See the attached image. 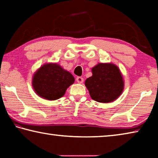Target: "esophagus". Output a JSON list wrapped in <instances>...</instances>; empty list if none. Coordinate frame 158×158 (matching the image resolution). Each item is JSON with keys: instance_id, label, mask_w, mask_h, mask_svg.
<instances>
[{"instance_id": "obj_1", "label": "esophagus", "mask_w": 158, "mask_h": 158, "mask_svg": "<svg viewBox=\"0 0 158 158\" xmlns=\"http://www.w3.org/2000/svg\"><path fill=\"white\" fill-rule=\"evenodd\" d=\"M76 81H77V83H79V84H82V83L84 82V79L81 77H77L76 79Z\"/></svg>"}]
</instances>
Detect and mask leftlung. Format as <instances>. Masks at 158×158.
I'll return each mask as SVG.
<instances>
[{"mask_svg":"<svg viewBox=\"0 0 158 158\" xmlns=\"http://www.w3.org/2000/svg\"><path fill=\"white\" fill-rule=\"evenodd\" d=\"M93 75L85 85L93 100L101 103L115 101L122 94L124 80L118 67L111 63H101L91 69Z\"/></svg>","mask_w":158,"mask_h":158,"instance_id":"obj_1","label":"left lung"}]
</instances>
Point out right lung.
<instances>
[{
    "instance_id": "obj_1",
    "label": "right lung",
    "mask_w": 158,
    "mask_h": 158,
    "mask_svg": "<svg viewBox=\"0 0 158 158\" xmlns=\"http://www.w3.org/2000/svg\"><path fill=\"white\" fill-rule=\"evenodd\" d=\"M74 82V78L70 73L56 63H49L42 65L34 73L32 85L39 97L56 100L62 98Z\"/></svg>"
}]
</instances>
